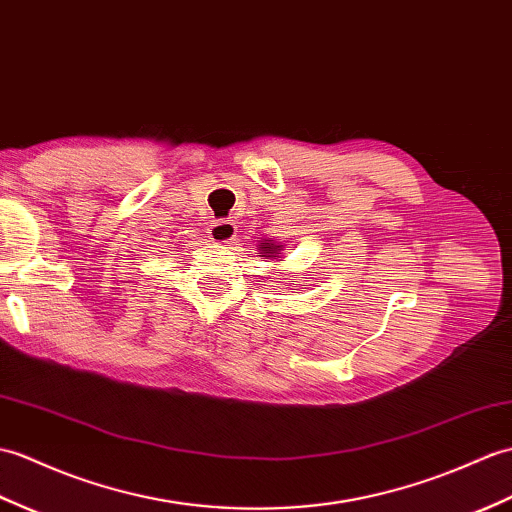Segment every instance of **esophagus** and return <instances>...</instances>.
Segmentation results:
<instances>
[{
    "label": "esophagus",
    "mask_w": 512,
    "mask_h": 512,
    "mask_svg": "<svg viewBox=\"0 0 512 512\" xmlns=\"http://www.w3.org/2000/svg\"><path fill=\"white\" fill-rule=\"evenodd\" d=\"M235 235H237V227L233 220H218V222H213L209 229L211 242H216V244H229Z\"/></svg>",
    "instance_id": "esophagus-1"
}]
</instances>
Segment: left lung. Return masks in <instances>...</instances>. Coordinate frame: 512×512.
Instances as JSON below:
<instances>
[{"label":"left lung","instance_id":"8db88e82","mask_svg":"<svg viewBox=\"0 0 512 512\" xmlns=\"http://www.w3.org/2000/svg\"><path fill=\"white\" fill-rule=\"evenodd\" d=\"M259 257H266V259H277L281 255V246H277L272 240H266L264 244H259Z\"/></svg>","mask_w":512,"mask_h":512}]
</instances>
